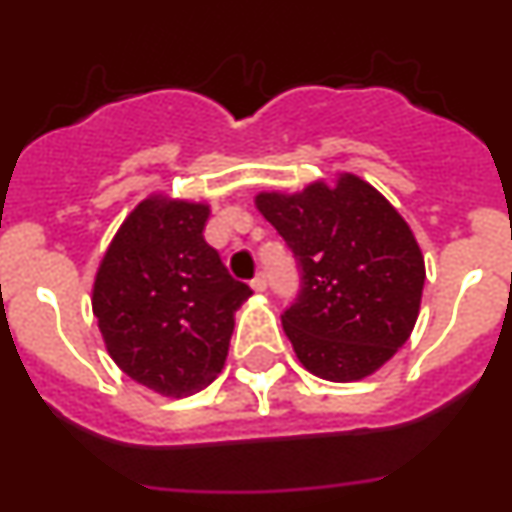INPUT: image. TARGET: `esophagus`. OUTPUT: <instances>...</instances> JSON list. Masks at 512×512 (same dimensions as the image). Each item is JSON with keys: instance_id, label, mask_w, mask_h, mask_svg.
Listing matches in <instances>:
<instances>
[{"instance_id": "34e87169", "label": "esophagus", "mask_w": 512, "mask_h": 512, "mask_svg": "<svg viewBox=\"0 0 512 512\" xmlns=\"http://www.w3.org/2000/svg\"><path fill=\"white\" fill-rule=\"evenodd\" d=\"M252 289H255V292H265V289H267V275H265V272H257V275L252 277Z\"/></svg>"}]
</instances>
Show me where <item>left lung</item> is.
I'll return each instance as SVG.
<instances>
[{
    "instance_id": "left-lung-1",
    "label": "left lung",
    "mask_w": 512,
    "mask_h": 512,
    "mask_svg": "<svg viewBox=\"0 0 512 512\" xmlns=\"http://www.w3.org/2000/svg\"><path fill=\"white\" fill-rule=\"evenodd\" d=\"M260 213L292 250L299 292L282 327L304 369L327 381L374 374L409 339L423 255L389 200L356 175L302 193H260Z\"/></svg>"
}]
</instances>
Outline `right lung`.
<instances>
[{
    "label": "right lung",
    "instance_id": "obj_1",
    "mask_svg": "<svg viewBox=\"0 0 512 512\" xmlns=\"http://www.w3.org/2000/svg\"><path fill=\"white\" fill-rule=\"evenodd\" d=\"M208 205L148 198L103 255L94 314L123 374L163 396H185L220 374L235 312L252 294L205 242Z\"/></svg>",
    "mask_w": 512,
    "mask_h": 512
}]
</instances>
